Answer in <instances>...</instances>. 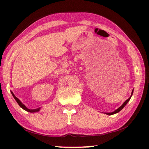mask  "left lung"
Listing matches in <instances>:
<instances>
[{"mask_svg": "<svg viewBox=\"0 0 149 149\" xmlns=\"http://www.w3.org/2000/svg\"><path fill=\"white\" fill-rule=\"evenodd\" d=\"M133 91H132V95H131V97L129 98V99H127L125 100V101L123 103V104L120 107H119L118 108L117 110H116L115 111H114V112H110V113H106V114H107V115H109V116H110V115H112V114H116V113H118V112H119L121 110H122L123 108V107H125V106L127 104V102L130 101V99H131V97H132V95H133Z\"/></svg>", "mask_w": 149, "mask_h": 149, "instance_id": "left-lung-1", "label": "left lung"}]
</instances>
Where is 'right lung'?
I'll list each match as a JSON object with an SVG mask.
<instances>
[{"label": "right lung", "instance_id": "right-lung-1", "mask_svg": "<svg viewBox=\"0 0 149 149\" xmlns=\"http://www.w3.org/2000/svg\"><path fill=\"white\" fill-rule=\"evenodd\" d=\"M11 93H12V96H13V97H14V99L16 100V101L17 102V104H19V107H21L22 108H23L24 110L27 111V112H39V111L40 110V109H41V108H36V109H28V108H27L26 107V106H25V105L23 104V103H22L18 99H17V98L16 97V96L14 95V93H12V91H11Z\"/></svg>", "mask_w": 149, "mask_h": 149}]
</instances>
